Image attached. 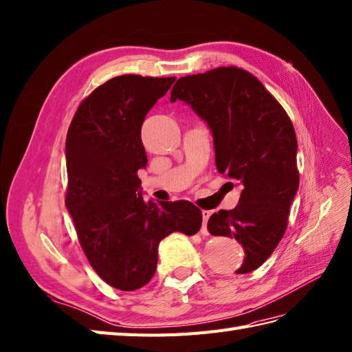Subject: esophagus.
I'll list each match as a JSON object with an SVG mask.
<instances>
[{"label": "esophagus", "instance_id": "1", "mask_svg": "<svg viewBox=\"0 0 352 352\" xmlns=\"http://www.w3.org/2000/svg\"><path fill=\"white\" fill-rule=\"evenodd\" d=\"M211 216V211L210 210H202V228H201V234L202 235H207L208 231H207V222L208 219Z\"/></svg>", "mask_w": 352, "mask_h": 352}]
</instances>
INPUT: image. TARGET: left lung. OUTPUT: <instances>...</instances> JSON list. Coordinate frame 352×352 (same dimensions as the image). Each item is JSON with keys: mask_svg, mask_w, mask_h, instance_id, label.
Returning a JSON list of instances; mask_svg holds the SVG:
<instances>
[{"mask_svg": "<svg viewBox=\"0 0 352 352\" xmlns=\"http://www.w3.org/2000/svg\"><path fill=\"white\" fill-rule=\"evenodd\" d=\"M183 100L213 133L216 166L241 184L232 210H219L208 232L239 241L246 256L236 274L263 265L287 231L298 190L296 130L282 104L248 70L231 65L179 78L170 102Z\"/></svg>", "mask_w": 352, "mask_h": 352, "instance_id": "obj_1", "label": "left lung"}]
</instances>
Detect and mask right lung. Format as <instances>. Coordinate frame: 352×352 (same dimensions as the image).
I'll return each mask as SVG.
<instances>
[{
	"mask_svg": "<svg viewBox=\"0 0 352 352\" xmlns=\"http://www.w3.org/2000/svg\"><path fill=\"white\" fill-rule=\"evenodd\" d=\"M175 78L122 75L80 102L65 139L72 214L89 265L120 291L151 280L159 243L175 231L201 230V210L189 201H145L138 170L146 166L141 139L145 116Z\"/></svg>",
	"mask_w": 352,
	"mask_h": 352,
	"instance_id": "add662e5",
	"label": "right lung"
}]
</instances>
